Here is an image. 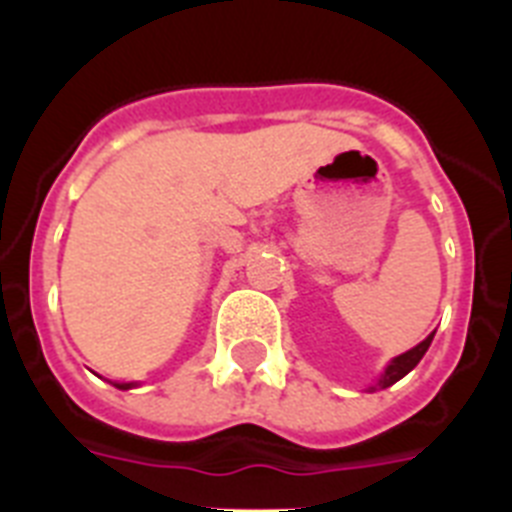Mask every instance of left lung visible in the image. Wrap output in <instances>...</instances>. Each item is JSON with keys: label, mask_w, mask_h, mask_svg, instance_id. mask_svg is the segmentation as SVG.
Instances as JSON below:
<instances>
[{"label": "left lung", "mask_w": 512, "mask_h": 512, "mask_svg": "<svg viewBox=\"0 0 512 512\" xmlns=\"http://www.w3.org/2000/svg\"><path fill=\"white\" fill-rule=\"evenodd\" d=\"M431 341H433V333L428 338H425L423 343H418V346H415V348H410L408 354L397 356V359L392 361L390 366H387V372L382 374V379H379V382H377L379 390H384V387H392V384L400 382V379L405 377V374L413 372L415 366H418V361L425 356V351H428V346H431ZM377 387H372V392L377 390Z\"/></svg>", "instance_id": "obj_1"}]
</instances>
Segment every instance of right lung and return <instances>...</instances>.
<instances>
[{"label":"right lung","mask_w":512,"mask_h":512,"mask_svg":"<svg viewBox=\"0 0 512 512\" xmlns=\"http://www.w3.org/2000/svg\"><path fill=\"white\" fill-rule=\"evenodd\" d=\"M117 387H120V390H128V387H133V384H117Z\"/></svg>","instance_id":"add662e5"}]
</instances>
